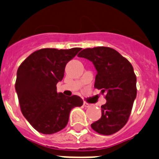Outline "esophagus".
<instances>
[{
  "mask_svg": "<svg viewBox=\"0 0 159 159\" xmlns=\"http://www.w3.org/2000/svg\"><path fill=\"white\" fill-rule=\"evenodd\" d=\"M83 106H84L85 107H90V104L88 103V102H84V103H83Z\"/></svg>",
  "mask_w": 159,
  "mask_h": 159,
  "instance_id": "1",
  "label": "esophagus"
}]
</instances>
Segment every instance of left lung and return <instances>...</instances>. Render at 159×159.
Masks as SVG:
<instances>
[{
  "label": "left lung",
  "instance_id": "left-lung-1",
  "mask_svg": "<svg viewBox=\"0 0 159 159\" xmlns=\"http://www.w3.org/2000/svg\"><path fill=\"white\" fill-rule=\"evenodd\" d=\"M77 56L93 62L97 70L94 87L102 94L106 93L101 118L91 127L102 135L117 133L128 122L137 96V77L132 64L107 47L86 48Z\"/></svg>",
  "mask_w": 159,
  "mask_h": 159
}]
</instances>
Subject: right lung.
Wrapping results in <instances>:
<instances>
[{"mask_svg": "<svg viewBox=\"0 0 159 159\" xmlns=\"http://www.w3.org/2000/svg\"><path fill=\"white\" fill-rule=\"evenodd\" d=\"M80 50L43 48L31 53L18 68L15 88L20 110L39 133L52 134L63 129L71 109L83 104L78 96L66 97L57 92L66 63Z\"/></svg>", "mask_w": 159, "mask_h": 159, "instance_id": "add662e5", "label": "right lung"}]
</instances>
